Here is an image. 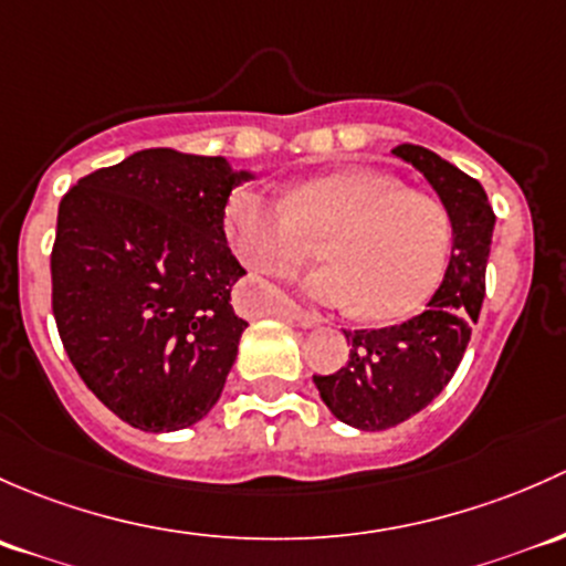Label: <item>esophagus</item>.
<instances>
[{
	"label": "esophagus",
	"instance_id": "1",
	"mask_svg": "<svg viewBox=\"0 0 566 566\" xmlns=\"http://www.w3.org/2000/svg\"><path fill=\"white\" fill-rule=\"evenodd\" d=\"M281 313L285 318H294L300 326H313V324H318V318H322L316 311H307V307L296 305V302H285V305L281 307Z\"/></svg>",
	"mask_w": 566,
	"mask_h": 566
}]
</instances>
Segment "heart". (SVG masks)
Segmentation results:
<instances>
[{
  "mask_svg": "<svg viewBox=\"0 0 566 566\" xmlns=\"http://www.w3.org/2000/svg\"><path fill=\"white\" fill-rule=\"evenodd\" d=\"M226 226L237 253L261 275H289L322 240L324 266L305 289L326 305L357 307L370 322H400L430 300L450 264L455 223L441 198L370 168H340L285 198L242 188Z\"/></svg>",
  "mask_w": 566,
  "mask_h": 566,
  "instance_id": "obj_1",
  "label": "heart"
}]
</instances>
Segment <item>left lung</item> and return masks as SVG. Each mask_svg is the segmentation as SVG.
I'll use <instances>...</instances> for the list:
<instances>
[{
    "label": "left lung",
    "instance_id": "left-lung-1",
    "mask_svg": "<svg viewBox=\"0 0 566 566\" xmlns=\"http://www.w3.org/2000/svg\"><path fill=\"white\" fill-rule=\"evenodd\" d=\"M395 157L424 174L455 223L444 283L419 316L384 329H343L352 343L346 365L313 376L340 422L359 430H387L422 411L455 376L471 326L485 300V266L496 214L474 177L417 144H400Z\"/></svg>",
    "mask_w": 566,
    "mask_h": 566
}]
</instances>
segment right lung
<instances>
[{"instance_id": "obj_1", "label": "right lung", "mask_w": 566, "mask_h": 566, "mask_svg": "<svg viewBox=\"0 0 566 566\" xmlns=\"http://www.w3.org/2000/svg\"><path fill=\"white\" fill-rule=\"evenodd\" d=\"M223 157L142 149L60 201L51 307L70 363L103 406L147 433L198 422L223 392L248 322L223 231Z\"/></svg>"}]
</instances>
